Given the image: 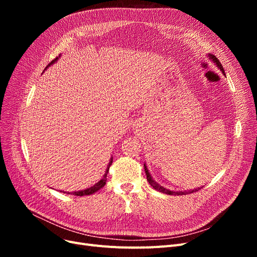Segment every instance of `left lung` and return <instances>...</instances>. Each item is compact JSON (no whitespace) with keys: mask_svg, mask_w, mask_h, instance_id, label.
<instances>
[{"mask_svg":"<svg viewBox=\"0 0 257 257\" xmlns=\"http://www.w3.org/2000/svg\"><path fill=\"white\" fill-rule=\"evenodd\" d=\"M208 58H209V60L212 62V63H214L215 65H216V67L220 69V71L224 74L225 72H224V68H223V66H222V64L220 63V61L217 60V58L215 57V56H213V54H208ZM144 167H145V172H146V176H147V180H148V182L150 183V185L152 186V188H154L155 190H158L159 192H162V193H164V194H167V195H185V194H191V193H193V192H196V191H198L199 190V188H196V189H194V190H189V191H176V192H174V191H170L169 189H166V188H164V186H162V185H160L157 181L154 180V179L152 178V176L150 175V173H149V169H148V167H147V165L146 164H144ZM201 189V188H200Z\"/></svg>","mask_w":257,"mask_h":257,"instance_id":"obj_1","label":"left lung"}]
</instances>
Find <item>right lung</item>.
<instances>
[{"label": "right lung", "mask_w": 257, "mask_h": 257, "mask_svg": "<svg viewBox=\"0 0 257 257\" xmlns=\"http://www.w3.org/2000/svg\"><path fill=\"white\" fill-rule=\"evenodd\" d=\"M61 56H59V58H60ZM59 58H57V59H54L52 62H50V63L46 66V68H45V71L46 69H47L49 66H51L52 64H54L56 63V62L59 60ZM111 163H112V157L110 158V161H109V163H108V165H107V168H106V172H105V174H104V176L102 177V179H100V180L98 181V182H96L94 185H92V186H90V188H87V189H84V190H80V191H75V192H72V193H69V192H67L66 194H73V195H76V196H83V195H91V194H93V193H95L96 191H98L99 189H102L103 186L106 184V180H107V174H108V170H109V167H110V165H111ZM62 192V191H61ZM63 193H65L64 191H63Z\"/></svg>", "instance_id": "add662e5"}]
</instances>
